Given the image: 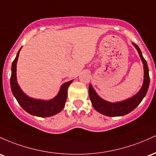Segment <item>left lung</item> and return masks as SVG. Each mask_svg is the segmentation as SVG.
<instances>
[{
    "label": "left lung",
    "instance_id": "1",
    "mask_svg": "<svg viewBox=\"0 0 156 156\" xmlns=\"http://www.w3.org/2000/svg\"><path fill=\"white\" fill-rule=\"evenodd\" d=\"M135 48L139 52V55L143 64H144V83L140 90L133 97L126 100L118 102H110L101 99L93 88L91 84L89 85V97L91 101L93 106L95 110L101 114L107 116H122L130 113L136 108L144 99L150 85V76L147 61L143 57L141 50L137 45L133 43Z\"/></svg>",
    "mask_w": 156,
    "mask_h": 156
}]
</instances>
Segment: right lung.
Returning <instances> with one entry per match:
<instances>
[{
	"label": "right lung",
	"mask_w": 156,
	"mask_h": 156,
	"mask_svg": "<svg viewBox=\"0 0 156 156\" xmlns=\"http://www.w3.org/2000/svg\"><path fill=\"white\" fill-rule=\"evenodd\" d=\"M21 48L17 52L16 57L14 59L12 65V74L10 78V85L14 97L17 99V102L22 107L24 111L29 114L39 117H49L57 114L62 111L66 105L67 99L68 87L73 80L65 83L60 87V90L55 98L50 100H40L31 98L26 96L21 90L17 82L16 69L17 62L19 57V53Z\"/></svg>",
	"instance_id": "1"
}]
</instances>
